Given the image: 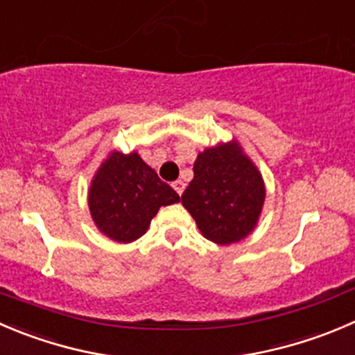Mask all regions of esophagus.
<instances>
[{
    "label": "esophagus",
    "mask_w": 355,
    "mask_h": 355,
    "mask_svg": "<svg viewBox=\"0 0 355 355\" xmlns=\"http://www.w3.org/2000/svg\"><path fill=\"white\" fill-rule=\"evenodd\" d=\"M173 189H175V191H177L178 196H182V192H184V189H185V184L182 180L173 182Z\"/></svg>",
    "instance_id": "1"
}]
</instances>
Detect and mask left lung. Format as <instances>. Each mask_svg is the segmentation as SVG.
Instances as JSON below:
<instances>
[{
    "mask_svg": "<svg viewBox=\"0 0 355 355\" xmlns=\"http://www.w3.org/2000/svg\"><path fill=\"white\" fill-rule=\"evenodd\" d=\"M265 192L260 170L232 139L198 154L194 178L182 194V205L206 239L225 246L253 232Z\"/></svg>",
    "mask_w": 355,
    "mask_h": 355,
    "instance_id": "left-lung-1",
    "label": "left lung"
}]
</instances>
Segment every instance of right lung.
<instances>
[{"mask_svg":"<svg viewBox=\"0 0 355 355\" xmlns=\"http://www.w3.org/2000/svg\"><path fill=\"white\" fill-rule=\"evenodd\" d=\"M180 201L139 153L112 150L102 161L88 189L95 227L116 243H133L147 232L161 206Z\"/></svg>","mask_w":355,"mask_h":355,"instance_id":"add662e5","label":"right lung"}]
</instances>
